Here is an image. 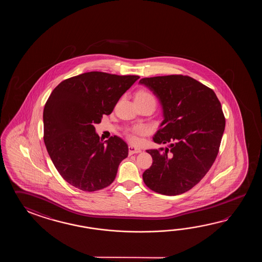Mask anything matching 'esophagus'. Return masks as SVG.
I'll return each instance as SVG.
<instances>
[{
  "mask_svg": "<svg viewBox=\"0 0 262 262\" xmlns=\"http://www.w3.org/2000/svg\"><path fill=\"white\" fill-rule=\"evenodd\" d=\"M129 150V156H132L134 154H139L141 151V150L139 149V148H137V147H135V146H132V145H130L128 147Z\"/></svg>",
  "mask_w": 262,
  "mask_h": 262,
  "instance_id": "34e87169",
  "label": "esophagus"
}]
</instances>
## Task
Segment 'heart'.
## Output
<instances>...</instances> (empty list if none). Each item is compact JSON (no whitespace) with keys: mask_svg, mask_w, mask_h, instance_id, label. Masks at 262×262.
I'll return each mask as SVG.
<instances>
[{"mask_svg":"<svg viewBox=\"0 0 262 262\" xmlns=\"http://www.w3.org/2000/svg\"><path fill=\"white\" fill-rule=\"evenodd\" d=\"M136 98H150L155 100V97L150 95V93L146 92V91H141L139 92ZM145 128L143 126H136L134 128L130 129L127 132V138H128L130 141L132 142H137L138 141V136L139 135H142L144 133Z\"/></svg>","mask_w":262,"mask_h":262,"instance_id":"heart-1","label":"heart"}]
</instances>
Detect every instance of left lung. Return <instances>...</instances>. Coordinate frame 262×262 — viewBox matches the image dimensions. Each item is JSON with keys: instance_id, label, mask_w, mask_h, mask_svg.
<instances>
[{"instance_id": "1", "label": "left lung", "mask_w": 262, "mask_h": 262, "mask_svg": "<svg viewBox=\"0 0 262 262\" xmlns=\"http://www.w3.org/2000/svg\"><path fill=\"white\" fill-rule=\"evenodd\" d=\"M161 104L164 120L154 141L168 144L147 150L152 164L142 178L150 190L176 195L193 188L213 164L226 120L212 89L188 76L141 78Z\"/></svg>"}]
</instances>
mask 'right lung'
<instances>
[{"label": "right lung", "instance_id": "1", "mask_svg": "<svg viewBox=\"0 0 262 262\" xmlns=\"http://www.w3.org/2000/svg\"><path fill=\"white\" fill-rule=\"evenodd\" d=\"M139 78L93 71L67 78L52 91L43 112L44 142L68 184L86 192L112 184L128 146L117 136L102 142L95 124Z\"/></svg>", "mask_w": 262, "mask_h": 262}]
</instances>
